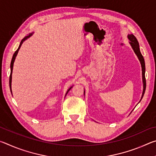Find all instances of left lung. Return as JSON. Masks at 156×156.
<instances>
[{
  "label": "left lung",
  "mask_w": 156,
  "mask_h": 156,
  "mask_svg": "<svg viewBox=\"0 0 156 156\" xmlns=\"http://www.w3.org/2000/svg\"><path fill=\"white\" fill-rule=\"evenodd\" d=\"M128 38H129V40L130 41L129 43H130L131 47L133 48L134 52H135V54H136V56H138L140 62V64H141L142 73V82H143V91H142V97H141V100H142V97H143L144 94L145 89H146V79H145V63H144V60L143 56H142V55L141 54L140 51L139 43H138V41H137L136 37L134 36L133 34H129Z\"/></svg>",
  "instance_id": "1"
}]
</instances>
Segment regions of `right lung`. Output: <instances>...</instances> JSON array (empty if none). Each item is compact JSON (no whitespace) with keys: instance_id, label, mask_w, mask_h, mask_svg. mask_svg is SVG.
<instances>
[{"instance_id":"obj_1","label":"right lung","mask_w":156,"mask_h":156,"mask_svg":"<svg viewBox=\"0 0 156 156\" xmlns=\"http://www.w3.org/2000/svg\"><path fill=\"white\" fill-rule=\"evenodd\" d=\"M32 34H33V33H31V34H29L28 36H25V38H23L22 41H21L20 43V45H19V47H18V49L16 50V51H15V53L14 54V55H13V57H12V61H11V65H10V68H11V73H10V76H9V87H10V91H11V92H12V71H13V66H14V60H15V59H16V57L17 54H18V51H19V49H20V48L21 45H22V44H23V42H24L25 40H27V39L28 38H30V37L31 36H32ZM72 87H70L69 89H68V91H67V93H66L65 96H66V95L67 94V93L69 92V91L70 89H72Z\"/></svg>"}]
</instances>
